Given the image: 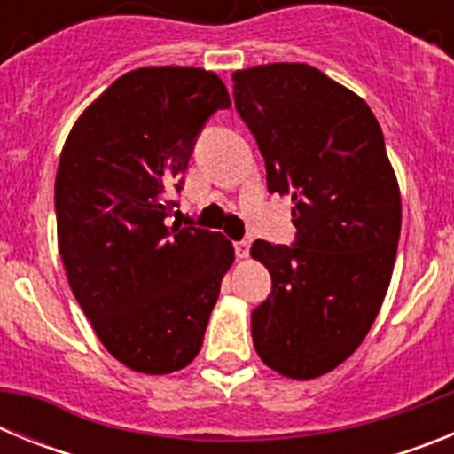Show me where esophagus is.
<instances>
[{
  "instance_id": "esophagus-1",
  "label": "esophagus",
  "mask_w": 454,
  "mask_h": 454,
  "mask_svg": "<svg viewBox=\"0 0 454 454\" xmlns=\"http://www.w3.org/2000/svg\"><path fill=\"white\" fill-rule=\"evenodd\" d=\"M234 250L239 259H247L250 256V243L247 240H239V243H234Z\"/></svg>"
}]
</instances>
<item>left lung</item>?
I'll list each match as a JSON object with an SVG mask.
<instances>
[{"label":"left lung","mask_w":454,"mask_h":454,"mask_svg":"<svg viewBox=\"0 0 454 454\" xmlns=\"http://www.w3.org/2000/svg\"><path fill=\"white\" fill-rule=\"evenodd\" d=\"M234 102L266 161L268 191L291 195L295 243L254 240L272 277L252 311L256 355L291 380L334 371L362 346L391 282L403 204L371 106L307 63L236 70Z\"/></svg>","instance_id":"left-lung-1"}]
</instances>
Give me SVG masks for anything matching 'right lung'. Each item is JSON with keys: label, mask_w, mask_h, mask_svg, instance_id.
Returning a JSON list of instances; mask_svg holds the SVG:
<instances>
[{"label": "right lung", "mask_w": 454, "mask_h": 454, "mask_svg": "<svg viewBox=\"0 0 454 454\" xmlns=\"http://www.w3.org/2000/svg\"><path fill=\"white\" fill-rule=\"evenodd\" d=\"M230 92L202 67H138L72 127L54 184L59 252L79 307L111 355L145 375L198 356L234 246L182 227L177 204L195 138Z\"/></svg>", "instance_id": "obj_1"}]
</instances>
